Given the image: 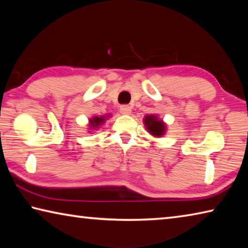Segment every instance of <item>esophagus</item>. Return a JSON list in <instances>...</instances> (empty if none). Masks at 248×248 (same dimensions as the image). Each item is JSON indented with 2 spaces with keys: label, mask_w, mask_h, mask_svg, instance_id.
Masks as SVG:
<instances>
[{
  "label": "esophagus",
  "mask_w": 248,
  "mask_h": 248,
  "mask_svg": "<svg viewBox=\"0 0 248 248\" xmlns=\"http://www.w3.org/2000/svg\"><path fill=\"white\" fill-rule=\"evenodd\" d=\"M120 112L123 115H130L131 114V108H130L129 106H125L124 105V106L120 107Z\"/></svg>",
  "instance_id": "obj_1"
}]
</instances>
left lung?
Listing matches in <instances>:
<instances>
[{
	"instance_id": "8db88e82",
	"label": "left lung",
	"mask_w": 248,
	"mask_h": 248,
	"mask_svg": "<svg viewBox=\"0 0 248 248\" xmlns=\"http://www.w3.org/2000/svg\"><path fill=\"white\" fill-rule=\"evenodd\" d=\"M143 124L151 136L154 138H162L167 131V124L157 115H145Z\"/></svg>"
}]
</instances>
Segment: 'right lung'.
Here are the masks:
<instances>
[{
    "label": "right lung",
    "instance_id": "obj_1",
    "mask_svg": "<svg viewBox=\"0 0 248 248\" xmlns=\"http://www.w3.org/2000/svg\"><path fill=\"white\" fill-rule=\"evenodd\" d=\"M111 115L108 114V115H105V116H93L92 118L89 119V124H87V130L93 134L96 130L100 128V125H103L105 124V121H106L108 118H110Z\"/></svg>",
    "mask_w": 248,
    "mask_h": 248
}]
</instances>
